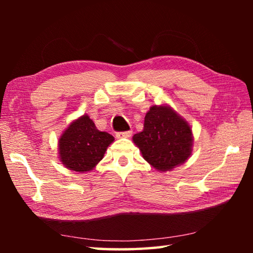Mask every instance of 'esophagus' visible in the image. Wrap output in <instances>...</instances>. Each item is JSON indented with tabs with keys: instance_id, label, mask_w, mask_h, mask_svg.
<instances>
[{
	"instance_id": "1",
	"label": "esophagus",
	"mask_w": 253,
	"mask_h": 253,
	"mask_svg": "<svg viewBox=\"0 0 253 253\" xmlns=\"http://www.w3.org/2000/svg\"><path fill=\"white\" fill-rule=\"evenodd\" d=\"M131 134H132L131 130L118 131V132H116V137H118V138H127V137H130Z\"/></svg>"
}]
</instances>
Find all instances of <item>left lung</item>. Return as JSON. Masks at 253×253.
Masks as SVG:
<instances>
[{"instance_id":"left-lung-1","label":"left lung","mask_w":253,"mask_h":253,"mask_svg":"<svg viewBox=\"0 0 253 253\" xmlns=\"http://www.w3.org/2000/svg\"><path fill=\"white\" fill-rule=\"evenodd\" d=\"M145 161L158 170H169L192 153L188 124L166 106H153L145 116L144 129L132 137Z\"/></svg>"}]
</instances>
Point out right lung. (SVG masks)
I'll return each mask as SVG.
<instances>
[{"label": "right lung", "mask_w": 253, "mask_h": 253, "mask_svg": "<svg viewBox=\"0 0 253 253\" xmlns=\"http://www.w3.org/2000/svg\"><path fill=\"white\" fill-rule=\"evenodd\" d=\"M114 137L98 130L87 115L77 119L59 140L60 161L75 172H87L99 163Z\"/></svg>", "instance_id": "right-lung-1"}]
</instances>
